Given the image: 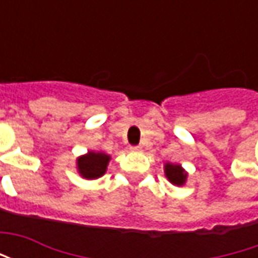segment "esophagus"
<instances>
[{
    "instance_id": "34e87169",
    "label": "esophagus",
    "mask_w": 258,
    "mask_h": 258,
    "mask_svg": "<svg viewBox=\"0 0 258 258\" xmlns=\"http://www.w3.org/2000/svg\"><path fill=\"white\" fill-rule=\"evenodd\" d=\"M130 151H133V152H138L141 151V146H130Z\"/></svg>"
}]
</instances>
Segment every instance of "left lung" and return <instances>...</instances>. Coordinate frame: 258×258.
<instances>
[{
    "label": "left lung",
    "instance_id": "1",
    "mask_svg": "<svg viewBox=\"0 0 258 258\" xmlns=\"http://www.w3.org/2000/svg\"><path fill=\"white\" fill-rule=\"evenodd\" d=\"M164 173L166 177L171 184L181 186L185 184L188 174L185 173V170L179 164H173V163H166L164 164Z\"/></svg>",
    "mask_w": 258,
    "mask_h": 258
}]
</instances>
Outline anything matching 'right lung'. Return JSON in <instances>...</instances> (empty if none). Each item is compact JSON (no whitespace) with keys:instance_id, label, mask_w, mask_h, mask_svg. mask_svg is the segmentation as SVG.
Returning a JSON list of instances; mask_svg holds the SVG:
<instances>
[{"instance_id":"obj_1","label":"right lung","mask_w":258,"mask_h":258,"mask_svg":"<svg viewBox=\"0 0 258 258\" xmlns=\"http://www.w3.org/2000/svg\"><path fill=\"white\" fill-rule=\"evenodd\" d=\"M110 156L102 152H88L77 159V170L83 178L96 179L106 173Z\"/></svg>"}]
</instances>
